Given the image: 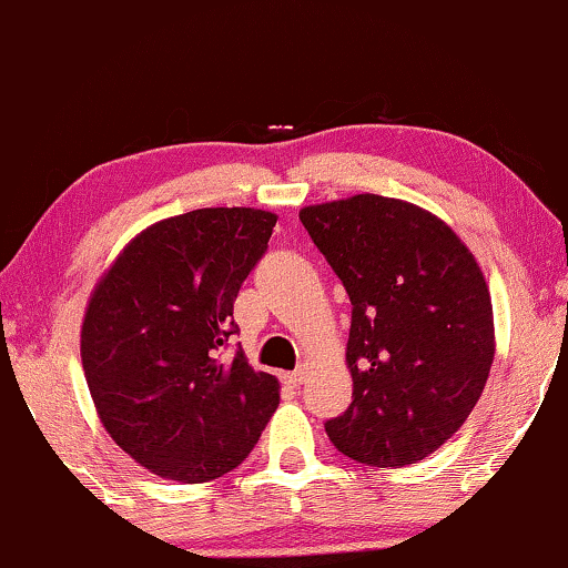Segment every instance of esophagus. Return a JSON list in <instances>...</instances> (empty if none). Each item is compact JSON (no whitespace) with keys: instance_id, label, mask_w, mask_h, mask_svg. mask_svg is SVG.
Masks as SVG:
<instances>
[{"instance_id":"1","label":"esophagus","mask_w":568,"mask_h":568,"mask_svg":"<svg viewBox=\"0 0 568 568\" xmlns=\"http://www.w3.org/2000/svg\"><path fill=\"white\" fill-rule=\"evenodd\" d=\"M307 376V366H300L297 371H292V374H284V382L290 384V387H300V384L305 382Z\"/></svg>"}]
</instances>
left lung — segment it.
Segmentation results:
<instances>
[{"label":"left lung","mask_w":568,"mask_h":568,"mask_svg":"<svg viewBox=\"0 0 568 568\" xmlns=\"http://www.w3.org/2000/svg\"><path fill=\"white\" fill-rule=\"evenodd\" d=\"M300 221L353 303V403L328 439L368 466L424 460L464 426L493 368L477 257L429 210L382 194L307 205Z\"/></svg>","instance_id":"left-lung-1"}]
</instances>
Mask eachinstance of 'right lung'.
Returning <instances> with one entry per match:
<instances>
[{"label":"right lung","mask_w":568,"mask_h":568,"mask_svg":"<svg viewBox=\"0 0 568 568\" xmlns=\"http://www.w3.org/2000/svg\"><path fill=\"white\" fill-rule=\"evenodd\" d=\"M255 207H202L136 234L91 292L81 363L115 445L163 479L200 485L247 458L278 405L242 349L221 361L234 300L276 226Z\"/></svg>","instance_id":"right-lung-1"}]
</instances>
